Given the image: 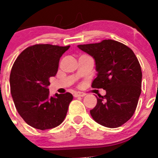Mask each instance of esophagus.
<instances>
[{"label": "esophagus", "mask_w": 158, "mask_h": 158, "mask_svg": "<svg viewBox=\"0 0 158 158\" xmlns=\"http://www.w3.org/2000/svg\"><path fill=\"white\" fill-rule=\"evenodd\" d=\"M73 96H74V97H82V96H85V93H82V92H76Z\"/></svg>", "instance_id": "obj_1"}]
</instances>
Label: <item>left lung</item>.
<instances>
[{
	"label": "left lung",
	"instance_id": "left-lung-1",
	"mask_svg": "<svg viewBox=\"0 0 158 158\" xmlns=\"http://www.w3.org/2000/svg\"><path fill=\"white\" fill-rule=\"evenodd\" d=\"M78 48L94 59L96 78L93 88H102L90 110L93 120L106 127L122 126L132 117L141 93L142 72L138 59L127 45L114 40L79 45Z\"/></svg>",
	"mask_w": 158,
	"mask_h": 158
}]
</instances>
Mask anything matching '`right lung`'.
Instances as JSON below:
<instances>
[{"label":"right lung","instance_id":"add662e5","mask_svg":"<svg viewBox=\"0 0 158 158\" xmlns=\"http://www.w3.org/2000/svg\"><path fill=\"white\" fill-rule=\"evenodd\" d=\"M69 46L39 44L28 47L15 60L10 75V93L23 120L38 130L52 129L63 122L71 93L49 96L50 78L58 72L59 63Z\"/></svg>","mask_w":158,"mask_h":158}]
</instances>
